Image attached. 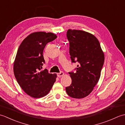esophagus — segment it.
<instances>
[{
	"label": "esophagus",
	"instance_id": "obj_1",
	"mask_svg": "<svg viewBox=\"0 0 125 125\" xmlns=\"http://www.w3.org/2000/svg\"><path fill=\"white\" fill-rule=\"evenodd\" d=\"M64 73L63 72H61L60 73H57V76H58V77L60 78V77H63V76H64Z\"/></svg>",
	"mask_w": 125,
	"mask_h": 125
}]
</instances>
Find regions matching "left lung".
<instances>
[{"instance_id":"1","label":"left lung","mask_w":125,"mask_h":125,"mask_svg":"<svg viewBox=\"0 0 125 125\" xmlns=\"http://www.w3.org/2000/svg\"><path fill=\"white\" fill-rule=\"evenodd\" d=\"M69 52L73 62L79 63L75 73H69L72 83L66 87L70 97L81 99L91 94L100 78L104 54L98 40L87 31L68 30Z\"/></svg>"}]
</instances>
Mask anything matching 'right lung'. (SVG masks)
Segmentation results:
<instances>
[{
    "label": "right lung",
    "mask_w": 125,
    "mask_h": 125,
    "mask_svg": "<svg viewBox=\"0 0 125 125\" xmlns=\"http://www.w3.org/2000/svg\"><path fill=\"white\" fill-rule=\"evenodd\" d=\"M57 38L55 34L44 31L31 33L19 47L13 64L15 77L22 89L34 98L44 97L50 92L57 77L45 69L43 52L46 45Z\"/></svg>",
    "instance_id": "1"
}]
</instances>
